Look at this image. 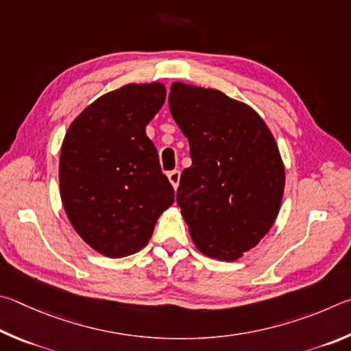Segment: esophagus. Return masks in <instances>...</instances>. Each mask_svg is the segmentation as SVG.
Instances as JSON below:
<instances>
[{"mask_svg":"<svg viewBox=\"0 0 351 351\" xmlns=\"http://www.w3.org/2000/svg\"><path fill=\"white\" fill-rule=\"evenodd\" d=\"M168 180L171 182V185L174 189H177V186H179L180 183V171H171L168 172Z\"/></svg>","mask_w":351,"mask_h":351,"instance_id":"obj_1","label":"esophagus"}]
</instances>
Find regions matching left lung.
<instances>
[{"label":"left lung","mask_w":351,"mask_h":351,"mask_svg":"<svg viewBox=\"0 0 351 351\" xmlns=\"http://www.w3.org/2000/svg\"><path fill=\"white\" fill-rule=\"evenodd\" d=\"M169 109L189 141L177 204L193 242L211 259L234 262L278 217L285 166L267 123L222 90L174 82Z\"/></svg>","instance_id":"1"}]
</instances>
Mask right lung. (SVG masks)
Segmentation results:
<instances>
[{"instance_id": "add662e5", "label": "right lung", "mask_w": 351, "mask_h": 351, "mask_svg": "<svg viewBox=\"0 0 351 351\" xmlns=\"http://www.w3.org/2000/svg\"><path fill=\"white\" fill-rule=\"evenodd\" d=\"M166 100L163 83H128L86 106L66 131L60 195L77 234L101 256L143 250L174 204L146 126Z\"/></svg>"}]
</instances>
